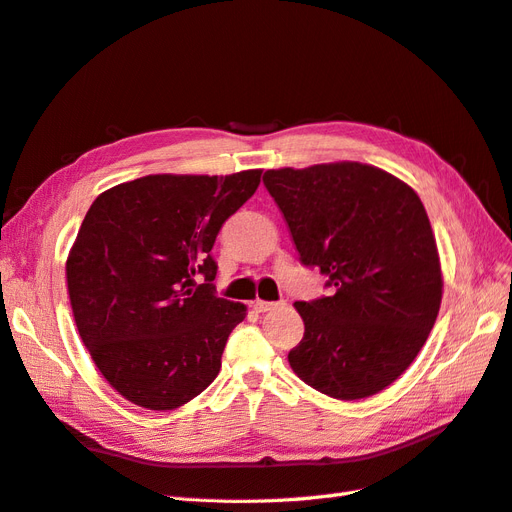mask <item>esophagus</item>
I'll return each mask as SVG.
<instances>
[{
	"label": "esophagus",
	"instance_id": "esophagus-1",
	"mask_svg": "<svg viewBox=\"0 0 512 512\" xmlns=\"http://www.w3.org/2000/svg\"><path fill=\"white\" fill-rule=\"evenodd\" d=\"M284 303H271V301H256L254 303V309L256 312H260V314H265V312H273V309H277V307H282Z\"/></svg>",
	"mask_w": 512,
	"mask_h": 512
}]
</instances>
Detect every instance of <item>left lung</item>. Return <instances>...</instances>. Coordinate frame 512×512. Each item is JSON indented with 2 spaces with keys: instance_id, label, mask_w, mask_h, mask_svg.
Here are the masks:
<instances>
[{
  "instance_id": "8db88e82",
  "label": "left lung",
  "mask_w": 512,
  "mask_h": 512,
  "mask_svg": "<svg viewBox=\"0 0 512 512\" xmlns=\"http://www.w3.org/2000/svg\"><path fill=\"white\" fill-rule=\"evenodd\" d=\"M262 181L303 265L335 288L294 303L305 333L288 352L292 371L335 399L384 391L425 346L442 303L440 254L421 198L361 162L271 168Z\"/></svg>"
}]
</instances>
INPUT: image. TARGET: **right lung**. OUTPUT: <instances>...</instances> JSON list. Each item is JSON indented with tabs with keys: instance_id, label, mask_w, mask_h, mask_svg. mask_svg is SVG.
<instances>
[{
	"instance_id": "right-lung-1",
	"label": "right lung",
	"mask_w": 512,
	"mask_h": 512,
	"mask_svg": "<svg viewBox=\"0 0 512 512\" xmlns=\"http://www.w3.org/2000/svg\"><path fill=\"white\" fill-rule=\"evenodd\" d=\"M260 175H147L89 207L66 260L72 316L100 374L132 404L175 410L220 374L247 307L213 294L211 247Z\"/></svg>"
}]
</instances>
